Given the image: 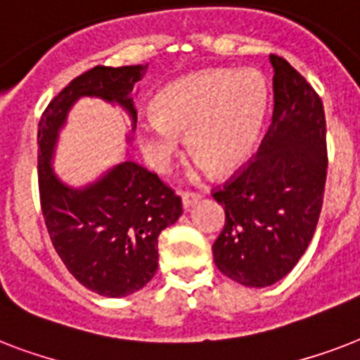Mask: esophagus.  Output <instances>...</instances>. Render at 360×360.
Instances as JSON below:
<instances>
[{"instance_id": "esophagus-1", "label": "esophagus", "mask_w": 360, "mask_h": 360, "mask_svg": "<svg viewBox=\"0 0 360 360\" xmlns=\"http://www.w3.org/2000/svg\"><path fill=\"white\" fill-rule=\"evenodd\" d=\"M202 198V194L200 192H191V191H185L183 192V207L188 209L192 205V203H196L198 200Z\"/></svg>"}]
</instances>
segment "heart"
<instances>
[{"mask_svg":"<svg viewBox=\"0 0 360 360\" xmlns=\"http://www.w3.org/2000/svg\"><path fill=\"white\" fill-rule=\"evenodd\" d=\"M267 91L252 70H202L158 93L155 117L143 124V149L164 168L186 134L191 155L217 174H230L250 157L265 117Z\"/></svg>","mask_w":360,"mask_h":360,"instance_id":"b5f03b06","label":"heart"}]
</instances>
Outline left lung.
Returning <instances> with one entry per match:
<instances>
[{
	"mask_svg": "<svg viewBox=\"0 0 360 360\" xmlns=\"http://www.w3.org/2000/svg\"><path fill=\"white\" fill-rule=\"evenodd\" d=\"M273 65L274 110L259 149L213 198L226 222L213 243L220 273L250 288L284 278L310 245L323 205V103L284 58Z\"/></svg>",
	"mask_w": 360,
	"mask_h": 360,
	"instance_id": "8db88e82",
	"label": "left lung"
}]
</instances>
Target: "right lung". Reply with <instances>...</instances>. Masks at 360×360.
<instances>
[{"label": "right lung", "mask_w": 360, "mask_h": 360, "mask_svg": "<svg viewBox=\"0 0 360 360\" xmlns=\"http://www.w3.org/2000/svg\"><path fill=\"white\" fill-rule=\"evenodd\" d=\"M146 69L97 65L61 89L39 121V196L46 230L69 273L104 297L130 295L155 276L158 236L183 213L181 198L132 160L82 191L63 185L50 160L67 112L84 95L120 103L136 124L130 93Z\"/></svg>", "instance_id": "obj_1"}]
</instances>
